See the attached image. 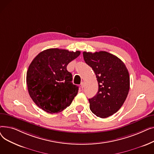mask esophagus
I'll use <instances>...</instances> for the list:
<instances>
[{
    "label": "esophagus",
    "instance_id": "esophagus-1",
    "mask_svg": "<svg viewBox=\"0 0 154 154\" xmlns=\"http://www.w3.org/2000/svg\"><path fill=\"white\" fill-rule=\"evenodd\" d=\"M80 85H81V87H82V88H83L85 87V83H84V82H81V84H80Z\"/></svg>",
    "mask_w": 154,
    "mask_h": 154
}]
</instances>
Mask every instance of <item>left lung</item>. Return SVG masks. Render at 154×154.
<instances>
[{"label": "left lung", "mask_w": 154, "mask_h": 154, "mask_svg": "<svg viewBox=\"0 0 154 154\" xmlns=\"http://www.w3.org/2000/svg\"><path fill=\"white\" fill-rule=\"evenodd\" d=\"M85 63L94 71L99 84L97 94L88 99L90 109L104 119L116 113L124 104L130 88V77L124 63L106 51L83 52Z\"/></svg>", "instance_id": "8db88e82"}]
</instances>
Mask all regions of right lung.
<instances>
[{
    "instance_id": "add662e5",
    "label": "right lung",
    "mask_w": 154,
    "mask_h": 154,
    "mask_svg": "<svg viewBox=\"0 0 154 154\" xmlns=\"http://www.w3.org/2000/svg\"><path fill=\"white\" fill-rule=\"evenodd\" d=\"M80 54V51L48 48L32 61L26 82L30 97L39 108L55 114L71 104L79 87L72 84V75L67 66Z\"/></svg>"
}]
</instances>
